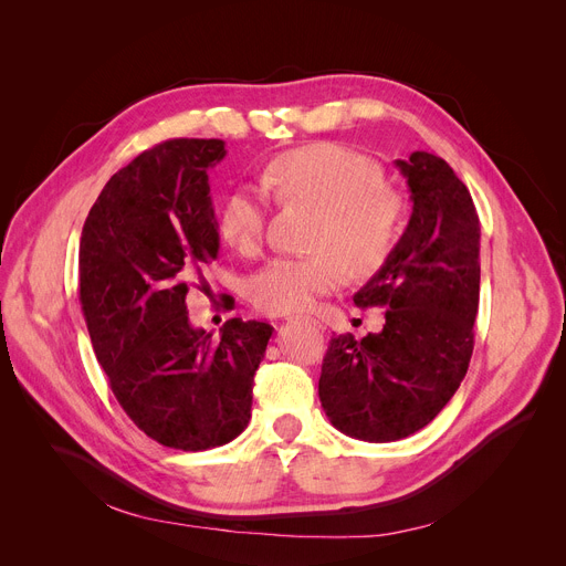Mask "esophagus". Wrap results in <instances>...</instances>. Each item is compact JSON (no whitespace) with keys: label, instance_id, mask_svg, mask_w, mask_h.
I'll list each match as a JSON object with an SVG mask.
<instances>
[{"label":"esophagus","instance_id":"1","mask_svg":"<svg viewBox=\"0 0 566 566\" xmlns=\"http://www.w3.org/2000/svg\"><path fill=\"white\" fill-rule=\"evenodd\" d=\"M289 321H307V323H314V325H316V327H318V329H323V325H321V323H318V321H316V318H297V316H295V318H293V316H291V318H289Z\"/></svg>","mask_w":566,"mask_h":566}]
</instances>
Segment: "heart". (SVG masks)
Segmentation results:
<instances>
[{"label": "heart", "mask_w": 566, "mask_h": 566, "mask_svg": "<svg viewBox=\"0 0 566 566\" xmlns=\"http://www.w3.org/2000/svg\"><path fill=\"white\" fill-rule=\"evenodd\" d=\"M385 170L353 149L310 145L273 159L261 172L263 188L280 205L316 209L307 248L300 256H275L250 280V300L266 314L314 307L344 280L378 273L405 228V202L385 186ZM269 228V200L259 188H232L218 207V234L243 254H254Z\"/></svg>", "instance_id": "heart-1"}]
</instances>
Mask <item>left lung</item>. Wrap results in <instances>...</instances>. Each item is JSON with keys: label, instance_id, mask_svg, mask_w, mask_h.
Masks as SVG:
<instances>
[{"label": "left lung", "instance_id": "1", "mask_svg": "<svg viewBox=\"0 0 566 566\" xmlns=\"http://www.w3.org/2000/svg\"><path fill=\"white\" fill-rule=\"evenodd\" d=\"M396 166L411 218L385 266L353 297L361 310L387 307L385 327L361 342L334 336L318 380L329 423L373 443L419 432L460 389L480 300V220L469 188L430 153Z\"/></svg>", "mask_w": 566, "mask_h": 566}]
</instances>
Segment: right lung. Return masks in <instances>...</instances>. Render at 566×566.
I'll use <instances>...</instances> for the list:
<instances>
[{
	"instance_id": "1",
	"label": "right lung",
	"mask_w": 566,
	"mask_h": 566,
	"mask_svg": "<svg viewBox=\"0 0 566 566\" xmlns=\"http://www.w3.org/2000/svg\"><path fill=\"white\" fill-rule=\"evenodd\" d=\"M224 155L218 138L145 149L106 181L82 230L80 300L97 361L127 417L177 450L245 430L273 334L230 318L213 338L188 321V286L205 289L220 248L207 170Z\"/></svg>"
}]
</instances>
